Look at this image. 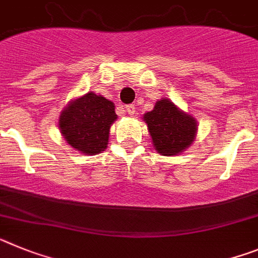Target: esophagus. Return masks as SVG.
Here are the masks:
<instances>
[{"mask_svg": "<svg viewBox=\"0 0 258 258\" xmlns=\"http://www.w3.org/2000/svg\"><path fill=\"white\" fill-rule=\"evenodd\" d=\"M126 113L130 114V115H134V114L136 113L135 105H127V106H126Z\"/></svg>", "mask_w": 258, "mask_h": 258, "instance_id": "1", "label": "esophagus"}]
</instances>
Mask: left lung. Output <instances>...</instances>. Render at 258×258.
Wrapping results in <instances>:
<instances>
[{
    "instance_id": "8db88e82",
    "label": "left lung",
    "mask_w": 258,
    "mask_h": 258,
    "mask_svg": "<svg viewBox=\"0 0 258 258\" xmlns=\"http://www.w3.org/2000/svg\"><path fill=\"white\" fill-rule=\"evenodd\" d=\"M144 120L156 151L163 156L180 153L195 140V118L179 110L167 98L157 102L153 110L144 114Z\"/></svg>"
}]
</instances>
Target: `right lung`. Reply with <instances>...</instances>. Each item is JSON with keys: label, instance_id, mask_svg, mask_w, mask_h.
I'll list each match as a JSON object with an SVG mask.
<instances>
[{"label": "right lung", "instance_id": "add662e5", "mask_svg": "<svg viewBox=\"0 0 258 258\" xmlns=\"http://www.w3.org/2000/svg\"><path fill=\"white\" fill-rule=\"evenodd\" d=\"M115 119L113 102L89 92L69 104L58 124L66 142L76 151L97 154L107 147L109 131Z\"/></svg>", "mask_w": 258, "mask_h": 258}]
</instances>
